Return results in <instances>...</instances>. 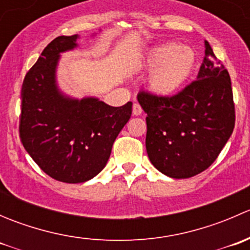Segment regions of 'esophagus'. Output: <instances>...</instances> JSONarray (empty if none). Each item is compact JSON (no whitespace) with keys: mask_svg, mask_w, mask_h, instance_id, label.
I'll use <instances>...</instances> for the list:
<instances>
[{"mask_svg":"<svg viewBox=\"0 0 250 250\" xmlns=\"http://www.w3.org/2000/svg\"><path fill=\"white\" fill-rule=\"evenodd\" d=\"M141 112H143V109H141L140 105L138 103H134V105H133V115L139 116L141 115Z\"/></svg>","mask_w":250,"mask_h":250,"instance_id":"obj_1","label":"esophagus"}]
</instances>
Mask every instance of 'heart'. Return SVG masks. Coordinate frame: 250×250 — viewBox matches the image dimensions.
I'll return each mask as SVG.
<instances>
[{"label": "heart", "instance_id": "1", "mask_svg": "<svg viewBox=\"0 0 250 250\" xmlns=\"http://www.w3.org/2000/svg\"><path fill=\"white\" fill-rule=\"evenodd\" d=\"M197 64L192 48L169 42L152 48L145 58V66L152 70L148 87L160 97L178 92L188 81Z\"/></svg>", "mask_w": 250, "mask_h": 250}]
</instances>
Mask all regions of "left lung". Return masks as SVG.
I'll return each instance as SVG.
<instances>
[{"instance_id":"obj_1","label":"left lung","mask_w":250,"mask_h":250,"mask_svg":"<svg viewBox=\"0 0 250 250\" xmlns=\"http://www.w3.org/2000/svg\"><path fill=\"white\" fill-rule=\"evenodd\" d=\"M204 47L197 78L178 94H138L140 106L147 113L148 158L156 169L174 179L191 178L206 170L234 128L230 75L207 41Z\"/></svg>"}]
</instances>
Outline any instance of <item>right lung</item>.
I'll list each match as a JSON object with an SVG mask.
<instances>
[{
	"mask_svg": "<svg viewBox=\"0 0 250 250\" xmlns=\"http://www.w3.org/2000/svg\"><path fill=\"white\" fill-rule=\"evenodd\" d=\"M77 39H54L29 70L19 122L20 140L32 160L50 178L69 184L84 183L104 169L133 105L113 107L98 98L75 99L59 89L60 53L76 48Z\"/></svg>",
	"mask_w": 250,
	"mask_h": 250,
	"instance_id": "right-lung-1",
	"label": "right lung"
}]
</instances>
